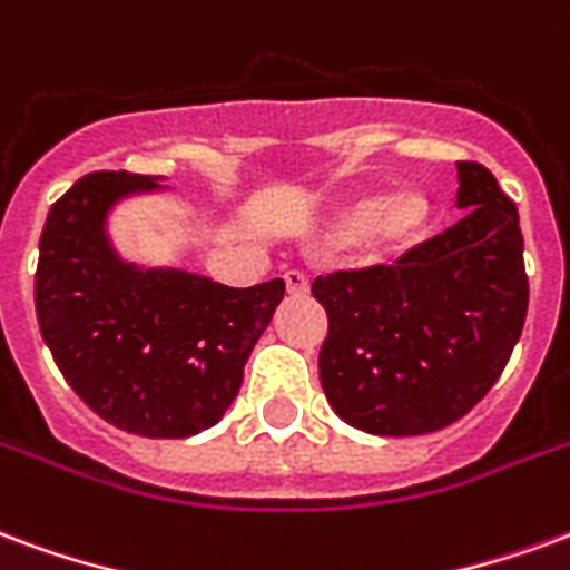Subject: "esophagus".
Returning a JSON list of instances; mask_svg holds the SVG:
<instances>
[{
	"label": "esophagus",
	"instance_id": "1",
	"mask_svg": "<svg viewBox=\"0 0 570 570\" xmlns=\"http://www.w3.org/2000/svg\"><path fill=\"white\" fill-rule=\"evenodd\" d=\"M285 288H288V294H294V297H301V294L309 291V279L303 276L301 269H291V273H285Z\"/></svg>",
	"mask_w": 570,
	"mask_h": 570
}]
</instances>
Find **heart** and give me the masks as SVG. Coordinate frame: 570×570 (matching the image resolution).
<instances>
[{
  "instance_id": "obj_1",
  "label": "heart",
  "mask_w": 570,
  "mask_h": 570,
  "mask_svg": "<svg viewBox=\"0 0 570 570\" xmlns=\"http://www.w3.org/2000/svg\"><path fill=\"white\" fill-rule=\"evenodd\" d=\"M434 227V203L422 190H361L340 203L325 224L331 245L358 243L367 261H397L416 252Z\"/></svg>"
}]
</instances>
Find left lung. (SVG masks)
<instances>
[{
    "mask_svg": "<svg viewBox=\"0 0 570 570\" xmlns=\"http://www.w3.org/2000/svg\"><path fill=\"white\" fill-rule=\"evenodd\" d=\"M468 215L397 261L313 282L327 313L318 376L346 425L416 438L471 413L517 346L529 276L519 212L483 164H455Z\"/></svg>",
    "mask_w": 570,
    "mask_h": 570,
    "instance_id": "8db88e82",
    "label": "left lung"
}]
</instances>
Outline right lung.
<instances>
[{"label":"right lung","instance_id":"obj_1","mask_svg":"<svg viewBox=\"0 0 570 570\" xmlns=\"http://www.w3.org/2000/svg\"><path fill=\"white\" fill-rule=\"evenodd\" d=\"M160 190L164 176L124 169L78 178L41 230L36 315L60 373L99 419L142 438H190L234 404L285 282L227 288L127 261L109 215Z\"/></svg>","mask_w":570,"mask_h":570}]
</instances>
